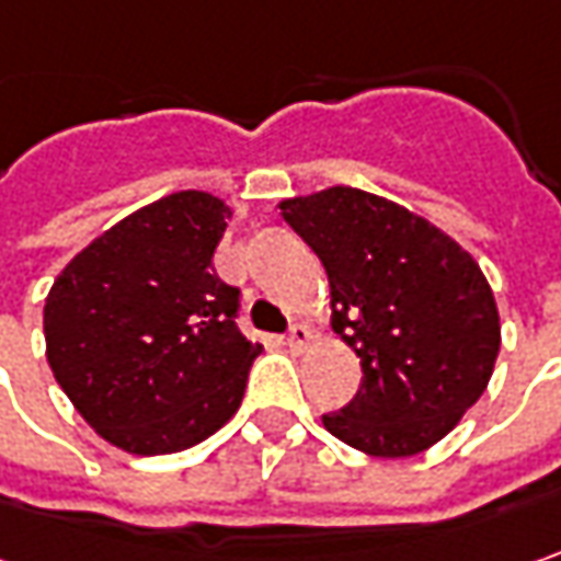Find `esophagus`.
I'll use <instances>...</instances> for the list:
<instances>
[{"mask_svg": "<svg viewBox=\"0 0 561 561\" xmlns=\"http://www.w3.org/2000/svg\"><path fill=\"white\" fill-rule=\"evenodd\" d=\"M285 342H288V348H295V352H305L307 345L313 342V332H310V327H305V323H295V327L288 329Z\"/></svg>", "mask_w": 561, "mask_h": 561, "instance_id": "obj_1", "label": "esophagus"}]
</instances>
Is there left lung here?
Listing matches in <instances>:
<instances>
[{
  "label": "left lung",
  "instance_id": "8db88e82",
  "mask_svg": "<svg viewBox=\"0 0 561 561\" xmlns=\"http://www.w3.org/2000/svg\"><path fill=\"white\" fill-rule=\"evenodd\" d=\"M279 209L320 256L332 329L364 370L323 426L377 458L436 446L483 396L500 354V310L477 260L424 216L345 184Z\"/></svg>",
  "mask_w": 561,
  "mask_h": 561
}]
</instances>
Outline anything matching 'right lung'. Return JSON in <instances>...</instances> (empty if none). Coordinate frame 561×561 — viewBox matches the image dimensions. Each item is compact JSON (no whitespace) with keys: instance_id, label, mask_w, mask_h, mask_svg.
Masks as SVG:
<instances>
[{"instance_id":"right-lung-1","label":"right lung","mask_w":561,"mask_h":561,"mask_svg":"<svg viewBox=\"0 0 561 561\" xmlns=\"http://www.w3.org/2000/svg\"><path fill=\"white\" fill-rule=\"evenodd\" d=\"M232 209L175 191L93 238L43 307L46 360L78 414L131 455L204 443L238 411L263 352L213 270Z\"/></svg>"}]
</instances>
